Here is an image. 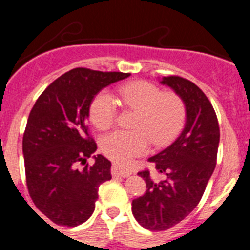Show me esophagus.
Listing matches in <instances>:
<instances>
[{
  "instance_id": "obj_1",
  "label": "esophagus",
  "mask_w": 250,
  "mask_h": 250,
  "mask_svg": "<svg viewBox=\"0 0 250 250\" xmlns=\"http://www.w3.org/2000/svg\"><path fill=\"white\" fill-rule=\"evenodd\" d=\"M112 174H114V175L121 176V178H126V176L131 175V171H130L129 169H125V167H123L121 165L115 163V164H112Z\"/></svg>"
}]
</instances>
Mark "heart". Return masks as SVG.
<instances>
[{
  "label": "heart",
  "instance_id": "heart-1",
  "mask_svg": "<svg viewBox=\"0 0 250 250\" xmlns=\"http://www.w3.org/2000/svg\"><path fill=\"white\" fill-rule=\"evenodd\" d=\"M125 106L138 109L132 127L115 130L100 139V149L119 164H129L136 156L144 155L150 143L156 146L169 144L185 121V105L173 92H163L147 81H136L120 89ZM118 119V104L109 91L99 92L90 105V120L99 130L111 127Z\"/></svg>",
  "mask_w": 250,
  "mask_h": 250
}]
</instances>
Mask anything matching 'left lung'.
<instances>
[{
	"mask_svg": "<svg viewBox=\"0 0 250 250\" xmlns=\"http://www.w3.org/2000/svg\"><path fill=\"white\" fill-rule=\"evenodd\" d=\"M160 83L182 99L187 119L173 144L149 158L163 179L155 180L149 170L138 173L146 191L132 200L131 210L139 224L152 231L171 228L199 204L215 169L220 139L215 111L195 83L179 76L163 77Z\"/></svg>",
	"mask_w": 250,
	"mask_h": 250,
	"instance_id": "1",
	"label": "left lung"
}]
</instances>
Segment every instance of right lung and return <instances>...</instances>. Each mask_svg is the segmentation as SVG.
<instances>
[{
    "label": "right lung",
    "instance_id": "1",
    "mask_svg": "<svg viewBox=\"0 0 250 250\" xmlns=\"http://www.w3.org/2000/svg\"><path fill=\"white\" fill-rule=\"evenodd\" d=\"M130 74L74 68L40 95L28 116L22 151L31 199L52 223L76 227L89 219L99 187L111 179V163L103 155L86 160L98 146L86 119L90 105L104 87ZM83 164L79 169L77 165Z\"/></svg>",
    "mask_w": 250,
    "mask_h": 250
}]
</instances>
